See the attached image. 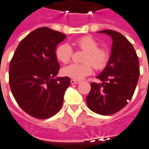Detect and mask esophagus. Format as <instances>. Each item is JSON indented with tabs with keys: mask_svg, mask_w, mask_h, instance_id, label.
Masks as SVG:
<instances>
[{
	"mask_svg": "<svg viewBox=\"0 0 149 149\" xmlns=\"http://www.w3.org/2000/svg\"><path fill=\"white\" fill-rule=\"evenodd\" d=\"M70 82H71L72 84H79V83H80L81 81H77V80H75V79H72Z\"/></svg>",
	"mask_w": 149,
	"mask_h": 149,
	"instance_id": "1",
	"label": "esophagus"
}]
</instances>
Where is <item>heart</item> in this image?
<instances>
[{
    "label": "heart",
    "instance_id": "b5f03b06",
    "mask_svg": "<svg viewBox=\"0 0 149 149\" xmlns=\"http://www.w3.org/2000/svg\"><path fill=\"white\" fill-rule=\"evenodd\" d=\"M77 48L86 52L83 64H70L61 69V73L65 77L81 80L93 72L91 63L97 69L102 68L108 61V52L105 49H99V44L90 37H81L73 43ZM72 56V49L68 44H61L56 49V57L63 64L69 62Z\"/></svg>",
    "mask_w": 149,
    "mask_h": 149
}]
</instances>
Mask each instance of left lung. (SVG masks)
Segmentation results:
<instances>
[{
	"label": "left lung",
	"mask_w": 149,
	"mask_h": 149,
	"mask_svg": "<svg viewBox=\"0 0 149 149\" xmlns=\"http://www.w3.org/2000/svg\"><path fill=\"white\" fill-rule=\"evenodd\" d=\"M112 40L106 67L97 77L100 84L91 83L86 97L88 108L100 115H112L122 109L134 93L140 76L139 61L133 46L118 32L101 30Z\"/></svg>",
	"instance_id": "obj_1"
}]
</instances>
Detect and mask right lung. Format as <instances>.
<instances>
[{
    "mask_svg": "<svg viewBox=\"0 0 149 149\" xmlns=\"http://www.w3.org/2000/svg\"><path fill=\"white\" fill-rule=\"evenodd\" d=\"M66 35L47 27L37 29L18 45L9 65V85L18 105L29 115L46 119L61 109L70 84L57 77L58 44Z\"/></svg>",
    "mask_w": 149,
    "mask_h": 149,
    "instance_id": "right-lung-1",
    "label": "right lung"
}]
</instances>
